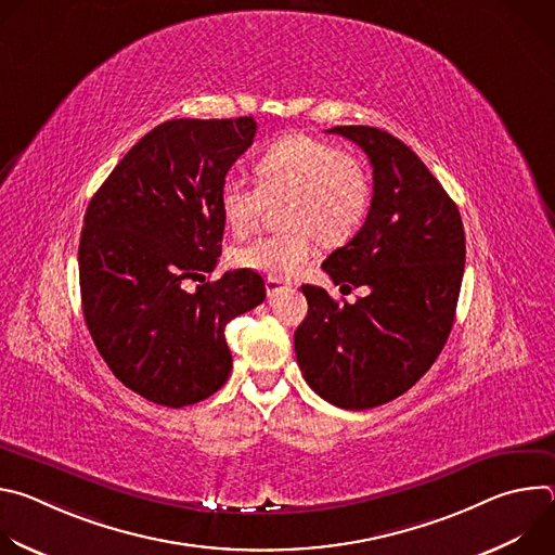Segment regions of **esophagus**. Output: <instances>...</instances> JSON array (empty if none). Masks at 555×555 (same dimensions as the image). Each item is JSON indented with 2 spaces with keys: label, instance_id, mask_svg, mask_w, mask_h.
Returning <instances> with one entry per match:
<instances>
[{
  "label": "esophagus",
  "instance_id": "esophagus-1",
  "mask_svg": "<svg viewBox=\"0 0 555 555\" xmlns=\"http://www.w3.org/2000/svg\"><path fill=\"white\" fill-rule=\"evenodd\" d=\"M287 289H289V283H287V281L276 279V276H268V279H266V292H268L270 298H274V296H279V294H283V292H287Z\"/></svg>",
  "mask_w": 555,
  "mask_h": 555
}]
</instances>
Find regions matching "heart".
Here are the masks:
<instances>
[{"label": "heart", "instance_id": "obj_1", "mask_svg": "<svg viewBox=\"0 0 555 555\" xmlns=\"http://www.w3.org/2000/svg\"><path fill=\"white\" fill-rule=\"evenodd\" d=\"M257 184L228 178L219 191L223 223L236 236L250 234L268 204H279L285 225L234 250V263L276 279L298 274L315 253V240L327 246L347 242L371 208V178L360 157L334 142L289 133L270 142L255 157Z\"/></svg>", "mask_w": 555, "mask_h": 555}]
</instances>
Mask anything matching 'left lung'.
Masks as SVG:
<instances>
[{
	"label": "left lung",
	"instance_id": "8db88e82",
	"mask_svg": "<svg viewBox=\"0 0 555 555\" xmlns=\"http://www.w3.org/2000/svg\"><path fill=\"white\" fill-rule=\"evenodd\" d=\"M373 167L364 225L334 250L323 270L366 296L336 302L302 285L307 315L294 334L307 384L334 406L364 411L406 392L441 353L465 268L456 204L428 167L395 135L364 125L334 127Z\"/></svg>",
	"mask_w": 555,
	"mask_h": 555
}]
</instances>
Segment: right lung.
I'll list each match as a JSON object with an SVG mask.
<instances>
[{"label":"right lung","mask_w":555,"mask_h":555,"mask_svg":"<svg viewBox=\"0 0 555 555\" xmlns=\"http://www.w3.org/2000/svg\"><path fill=\"white\" fill-rule=\"evenodd\" d=\"M253 116L167 120L142 135L92 197L78 244L86 325L112 373L182 409L232 369L225 325L266 298L253 270L208 283L221 255L219 191L255 140ZM189 280H199L195 293Z\"/></svg>","instance_id":"1"}]
</instances>
